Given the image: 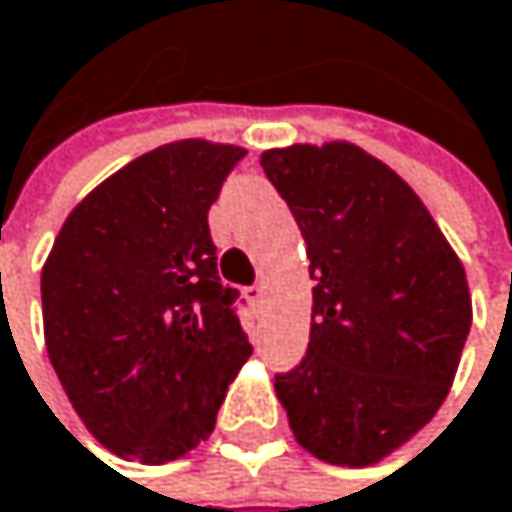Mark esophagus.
<instances>
[{
  "mask_svg": "<svg viewBox=\"0 0 512 512\" xmlns=\"http://www.w3.org/2000/svg\"><path fill=\"white\" fill-rule=\"evenodd\" d=\"M262 298H265V283H253V286L247 289V301L259 307V304H262Z\"/></svg>",
  "mask_w": 512,
  "mask_h": 512,
  "instance_id": "34e87169",
  "label": "esophagus"
}]
</instances>
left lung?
<instances>
[{
	"label": "left lung",
	"mask_w": 512,
	"mask_h": 512,
	"mask_svg": "<svg viewBox=\"0 0 512 512\" xmlns=\"http://www.w3.org/2000/svg\"><path fill=\"white\" fill-rule=\"evenodd\" d=\"M307 244V358L274 390L298 444L364 468L402 447L444 402L468 331L465 268L420 196L352 142L262 151Z\"/></svg>",
	"instance_id": "8db88e82"
}]
</instances>
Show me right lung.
Returning a JSON list of instances; mask_svg holds the SVG:
<instances>
[{
	"label": "right lung",
	"instance_id": "add662e5",
	"mask_svg": "<svg viewBox=\"0 0 512 512\" xmlns=\"http://www.w3.org/2000/svg\"><path fill=\"white\" fill-rule=\"evenodd\" d=\"M244 154L181 139L130 160L68 214L44 262L50 364L86 429L122 459L160 465L199 447L253 355L208 232Z\"/></svg>",
	"mask_w": 512,
	"mask_h": 512
}]
</instances>
